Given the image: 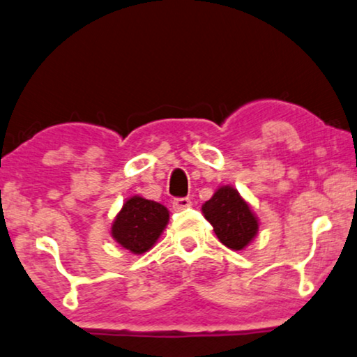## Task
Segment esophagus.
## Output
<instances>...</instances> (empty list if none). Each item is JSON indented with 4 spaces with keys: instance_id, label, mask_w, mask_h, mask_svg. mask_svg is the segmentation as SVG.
<instances>
[{
    "instance_id": "esophagus-1",
    "label": "esophagus",
    "mask_w": 357,
    "mask_h": 357,
    "mask_svg": "<svg viewBox=\"0 0 357 357\" xmlns=\"http://www.w3.org/2000/svg\"><path fill=\"white\" fill-rule=\"evenodd\" d=\"M190 199L189 197H179V199H174L173 200V208L176 210V212H181V210H185L190 207Z\"/></svg>"
}]
</instances>
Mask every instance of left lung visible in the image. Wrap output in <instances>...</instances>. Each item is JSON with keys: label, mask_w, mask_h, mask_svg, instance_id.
<instances>
[{"label": "left lung", "mask_w": 357, "mask_h": 357, "mask_svg": "<svg viewBox=\"0 0 357 357\" xmlns=\"http://www.w3.org/2000/svg\"><path fill=\"white\" fill-rule=\"evenodd\" d=\"M202 213L220 243L231 250L245 249L257 236L259 218L233 185H220L202 205Z\"/></svg>", "instance_id": "8db88e82"}]
</instances>
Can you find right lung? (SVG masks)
Instances as JSON below:
<instances>
[{
	"label": "right lung",
	"mask_w": 357,
	"mask_h": 357,
	"mask_svg": "<svg viewBox=\"0 0 357 357\" xmlns=\"http://www.w3.org/2000/svg\"><path fill=\"white\" fill-rule=\"evenodd\" d=\"M169 212L165 205L132 195L112 225V238L132 254H144L157 243L167 228Z\"/></svg>",
	"instance_id": "right-lung-1"
}]
</instances>
